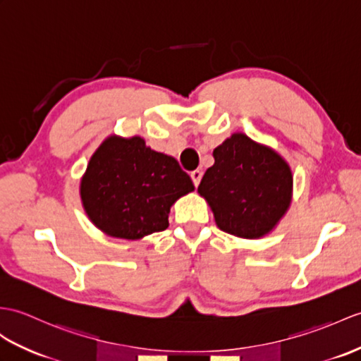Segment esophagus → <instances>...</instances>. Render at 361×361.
Masks as SVG:
<instances>
[{"label": "esophagus", "mask_w": 361, "mask_h": 361, "mask_svg": "<svg viewBox=\"0 0 361 361\" xmlns=\"http://www.w3.org/2000/svg\"><path fill=\"white\" fill-rule=\"evenodd\" d=\"M201 177H203V172H201V171H194V172L190 173V178H192V181H194V186L195 188H198V184L201 181Z\"/></svg>", "instance_id": "esophagus-1"}]
</instances>
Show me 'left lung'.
Instances as JSON below:
<instances>
[{
    "label": "left lung",
    "instance_id": "1",
    "mask_svg": "<svg viewBox=\"0 0 361 361\" xmlns=\"http://www.w3.org/2000/svg\"><path fill=\"white\" fill-rule=\"evenodd\" d=\"M214 158L198 192L211 206L216 226L241 238L271 232L290 204L288 163L245 133H233L214 150Z\"/></svg>",
    "mask_w": 361,
    "mask_h": 361
}]
</instances>
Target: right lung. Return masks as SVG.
Returning <instances> with one entry per match:
<instances>
[{
    "instance_id": "1",
    "label": "right lung",
    "mask_w": 361,
    "mask_h": 361,
    "mask_svg": "<svg viewBox=\"0 0 361 361\" xmlns=\"http://www.w3.org/2000/svg\"><path fill=\"white\" fill-rule=\"evenodd\" d=\"M80 190L98 229L137 240L167 229L171 206L194 184L175 158L155 152L142 138L111 137L92 155Z\"/></svg>"
}]
</instances>
